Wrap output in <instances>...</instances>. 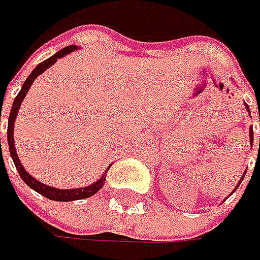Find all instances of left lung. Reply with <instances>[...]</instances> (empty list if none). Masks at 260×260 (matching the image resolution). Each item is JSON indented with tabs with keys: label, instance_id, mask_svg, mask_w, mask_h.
I'll return each mask as SVG.
<instances>
[{
	"label": "left lung",
	"instance_id": "1",
	"mask_svg": "<svg viewBox=\"0 0 260 260\" xmlns=\"http://www.w3.org/2000/svg\"><path fill=\"white\" fill-rule=\"evenodd\" d=\"M243 104H245L246 110H247V113L250 114V110H249V105L246 104V103H243ZM259 120H260V113H259ZM249 137H250V146H252V145H253V128H252V127L249 128ZM259 149H260V139H259ZM246 171H247V169H246ZM246 171H245V174H243V176L240 178V181H239V184L236 185L235 191H236V189H237V188H239V185L242 184V181H243V178H245V175H246ZM235 191H233V192H235Z\"/></svg>",
	"mask_w": 260,
	"mask_h": 260
}]
</instances>
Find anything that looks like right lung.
<instances>
[{
  "instance_id": "1",
  "label": "right lung",
  "mask_w": 260,
  "mask_h": 260,
  "mask_svg": "<svg viewBox=\"0 0 260 260\" xmlns=\"http://www.w3.org/2000/svg\"><path fill=\"white\" fill-rule=\"evenodd\" d=\"M79 46L71 45L66 46L65 49L56 52L55 55L50 56L49 59L43 60L42 63L36 66L35 69L31 71V74L28 75V78L24 81V84L21 86L20 92L17 94V96L14 98V103H13V107H11V111H10V117H8V127H7V140H8V147H10V155L13 157V162H14L15 168L18 171V174L21 176V179L24 181L25 184L28 185L31 189H35L36 192L42 194L46 198L52 200V201H75V200H84V198H89L94 194H96L105 182V176H107V172L110 169V166L107 168L104 174L101 175L100 179H96L94 184L88 185V186H84V188H72V189H59V188H55V186H49V185L43 184L40 181H37L36 178H33L31 175L28 174L24 169V166L21 165L20 159H18V155H17V150H15L14 146V123L15 118H17V113L21 107V103L24 101L25 94L28 92L31 84L35 82V79L39 75H42L45 72L47 68L53 65L55 62H57V59L63 57V56L69 55L71 52L74 50H78ZM0 121H1V111H0ZM0 149H1V139H0Z\"/></svg>"
}]
</instances>
